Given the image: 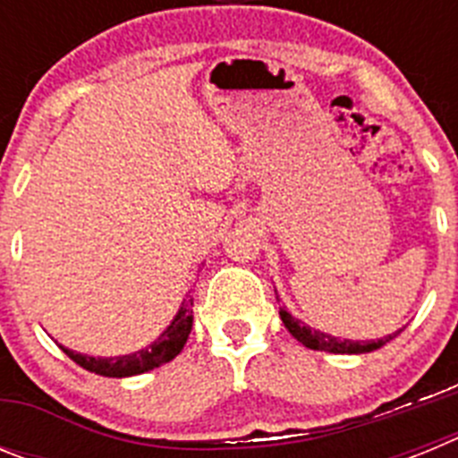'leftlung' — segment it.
Returning <instances> with one entry per match:
<instances>
[{"label":"left lung","mask_w":458,"mask_h":458,"mask_svg":"<svg viewBox=\"0 0 458 458\" xmlns=\"http://www.w3.org/2000/svg\"><path fill=\"white\" fill-rule=\"evenodd\" d=\"M279 317H282V323L286 326L291 335H293L302 346L314 351H327V353H349V355H358V353H371V351L380 349V346H386L390 339H394L396 335L402 333V330H396V333L387 335L383 339H371V342H353V339H339L333 337V335L321 333V330H314L307 323H302L301 318H293L289 311L282 307L279 310Z\"/></svg>","instance_id":"8db88e82"}]
</instances>
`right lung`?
Returning a JSON list of instances; mask_svg holds the SVG:
<instances>
[{"mask_svg": "<svg viewBox=\"0 0 458 458\" xmlns=\"http://www.w3.org/2000/svg\"><path fill=\"white\" fill-rule=\"evenodd\" d=\"M190 330H192V298L183 301L167 330L156 342L148 344L147 349L128 355H116V358H93V355L78 353V351H71L66 346H62V351L72 362H78L82 369L98 376H109V378H125V376H137L156 369V367L176 358L188 342Z\"/></svg>", "mask_w": 458, "mask_h": 458, "instance_id": "add662e5", "label": "right lung"}]
</instances>
